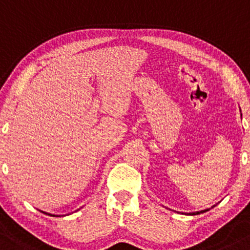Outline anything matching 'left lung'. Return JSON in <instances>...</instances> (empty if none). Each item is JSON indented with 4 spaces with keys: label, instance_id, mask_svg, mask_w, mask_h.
Returning a JSON list of instances; mask_svg holds the SVG:
<instances>
[{
    "label": "left lung",
    "instance_id": "8db88e82",
    "mask_svg": "<svg viewBox=\"0 0 250 250\" xmlns=\"http://www.w3.org/2000/svg\"><path fill=\"white\" fill-rule=\"evenodd\" d=\"M209 209H204V210H202V211H196V212H190L189 215H198V214H202V212H206V211H208Z\"/></svg>",
    "mask_w": 250,
    "mask_h": 250
}]
</instances>
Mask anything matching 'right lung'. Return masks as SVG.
<instances>
[{
  "label": "right lung",
  "mask_w": 250,
  "mask_h": 250,
  "mask_svg": "<svg viewBox=\"0 0 250 250\" xmlns=\"http://www.w3.org/2000/svg\"><path fill=\"white\" fill-rule=\"evenodd\" d=\"M43 212V214H46V215H49V216H55V215H52V214H48V212H44V211H42Z\"/></svg>",
  "instance_id": "right-lung-1"
}]
</instances>
